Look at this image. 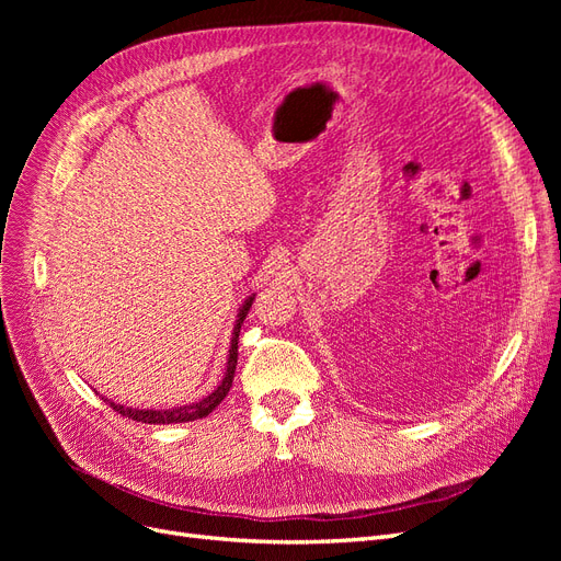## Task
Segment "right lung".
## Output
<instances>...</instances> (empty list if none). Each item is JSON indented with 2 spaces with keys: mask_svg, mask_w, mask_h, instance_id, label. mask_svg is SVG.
<instances>
[{
  "mask_svg": "<svg viewBox=\"0 0 561 561\" xmlns=\"http://www.w3.org/2000/svg\"><path fill=\"white\" fill-rule=\"evenodd\" d=\"M252 299L254 297H248L245 304L239 311V320H236L233 325V336H231V348H229V360H227V375L222 379V383H219L210 396H206L203 400L194 402V404H186V407H175V410H133V407H124V404H116L112 400H105L114 412H118L126 419H133V421H140V423H154V426H165V423H184V421H194V419H203L208 416L215 407L222 402L229 393L231 388V381H233V375H236V363H239V334H241V325L243 320L252 307Z\"/></svg>",
  "mask_w": 561,
  "mask_h": 561,
  "instance_id": "add662e5",
  "label": "right lung"
}]
</instances>
